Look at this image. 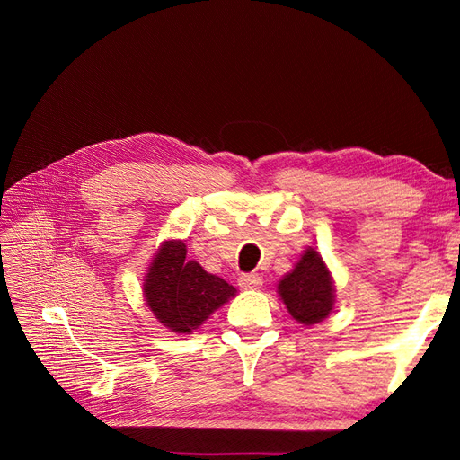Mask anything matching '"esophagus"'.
Here are the masks:
<instances>
[{
	"mask_svg": "<svg viewBox=\"0 0 460 460\" xmlns=\"http://www.w3.org/2000/svg\"><path fill=\"white\" fill-rule=\"evenodd\" d=\"M242 289H259L262 286V278L259 274H243L238 280Z\"/></svg>",
	"mask_w": 460,
	"mask_h": 460,
	"instance_id": "obj_1",
	"label": "esophagus"
}]
</instances>
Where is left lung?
Listing matches in <instances>:
<instances>
[{
    "mask_svg": "<svg viewBox=\"0 0 460 460\" xmlns=\"http://www.w3.org/2000/svg\"><path fill=\"white\" fill-rule=\"evenodd\" d=\"M276 288L291 318L303 326L323 323L336 307L332 272L314 247L305 249L294 269L282 276Z\"/></svg>",
    "mask_w": 460,
    "mask_h": 460,
    "instance_id": "left-lung-1",
    "label": "left lung"
}]
</instances>
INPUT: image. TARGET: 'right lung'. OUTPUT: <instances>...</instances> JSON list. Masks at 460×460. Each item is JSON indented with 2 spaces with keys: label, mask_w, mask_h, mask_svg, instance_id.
I'll return each mask as SVG.
<instances>
[{
  "label": "right lung",
  "mask_w": 460,
  "mask_h": 460,
  "mask_svg": "<svg viewBox=\"0 0 460 460\" xmlns=\"http://www.w3.org/2000/svg\"><path fill=\"white\" fill-rule=\"evenodd\" d=\"M184 240H164L144 276V299L159 323L174 333H191L238 289L188 261Z\"/></svg>",
  "instance_id": "1"
}]
</instances>
